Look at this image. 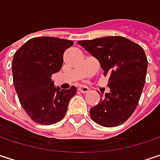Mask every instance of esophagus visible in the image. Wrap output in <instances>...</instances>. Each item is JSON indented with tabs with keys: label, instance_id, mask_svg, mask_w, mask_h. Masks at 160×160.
<instances>
[{
	"label": "esophagus",
	"instance_id": "1",
	"mask_svg": "<svg viewBox=\"0 0 160 160\" xmlns=\"http://www.w3.org/2000/svg\"><path fill=\"white\" fill-rule=\"evenodd\" d=\"M78 90H79V92H82V93H86V92H89V88H87V87H85V86H80V87H79Z\"/></svg>",
	"mask_w": 160,
	"mask_h": 160
}]
</instances>
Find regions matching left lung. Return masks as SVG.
<instances>
[{
    "mask_svg": "<svg viewBox=\"0 0 160 160\" xmlns=\"http://www.w3.org/2000/svg\"><path fill=\"white\" fill-rule=\"evenodd\" d=\"M78 43L100 62L104 76L109 77L110 92L91 108L92 119L105 127L122 124L137 108L145 85L148 70L145 51L133 41L118 36Z\"/></svg>",
    "mask_w": 160,
    "mask_h": 160,
    "instance_id": "left-lung-1",
    "label": "left lung"
}]
</instances>
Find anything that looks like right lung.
I'll return each mask as SVG.
<instances>
[{
  "label": "right lung",
  "instance_id": "add662e5",
  "mask_svg": "<svg viewBox=\"0 0 160 160\" xmlns=\"http://www.w3.org/2000/svg\"><path fill=\"white\" fill-rule=\"evenodd\" d=\"M73 41L57 37L32 38L15 52L12 78L20 103L37 123L49 125L65 116L70 99L77 89L61 90L51 77L63 64V54Z\"/></svg>",
  "mask_w": 160,
  "mask_h": 160
}]
</instances>
